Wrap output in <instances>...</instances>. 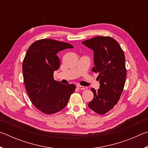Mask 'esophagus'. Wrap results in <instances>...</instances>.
I'll use <instances>...</instances> for the list:
<instances>
[{
  "label": "esophagus",
  "mask_w": 148,
  "mask_h": 148,
  "mask_svg": "<svg viewBox=\"0 0 148 148\" xmlns=\"http://www.w3.org/2000/svg\"><path fill=\"white\" fill-rule=\"evenodd\" d=\"M77 88L79 89H81V90H85V89H87L86 87H84V86H79V85H77Z\"/></svg>",
  "instance_id": "obj_1"
}]
</instances>
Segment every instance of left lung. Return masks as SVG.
Masks as SVG:
<instances>
[{"label":"left lung","instance_id":"8db88e82","mask_svg":"<svg viewBox=\"0 0 148 148\" xmlns=\"http://www.w3.org/2000/svg\"><path fill=\"white\" fill-rule=\"evenodd\" d=\"M82 43L94 51L91 71L99 74L100 80V89H91L94 97L88 106L95 113L104 115L117 104L123 91L127 76L124 52L110 36H96Z\"/></svg>","mask_w":148,"mask_h":148}]
</instances>
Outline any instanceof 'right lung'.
Instances as JSON below:
<instances>
[{"label":"right lung","mask_w":148,"mask_h":148,"mask_svg":"<svg viewBox=\"0 0 148 148\" xmlns=\"http://www.w3.org/2000/svg\"><path fill=\"white\" fill-rule=\"evenodd\" d=\"M72 47L64 42L41 39L30 46L24 57L22 70L26 91L34 106L44 114L62 110L76 89L74 84L62 85L53 78V72L60 66L57 53Z\"/></svg>","instance_id":"add662e5"}]
</instances>
